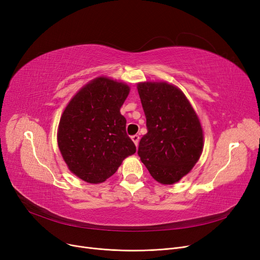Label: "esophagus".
<instances>
[{
	"label": "esophagus",
	"instance_id": "34e87169",
	"mask_svg": "<svg viewBox=\"0 0 260 260\" xmlns=\"http://www.w3.org/2000/svg\"><path fill=\"white\" fill-rule=\"evenodd\" d=\"M132 140L134 141V143H135V145L136 146H138V144H139V140H140V137L138 135H134V136H132Z\"/></svg>",
	"mask_w": 260,
	"mask_h": 260
}]
</instances>
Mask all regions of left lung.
Listing matches in <instances>:
<instances>
[{"mask_svg":"<svg viewBox=\"0 0 260 260\" xmlns=\"http://www.w3.org/2000/svg\"><path fill=\"white\" fill-rule=\"evenodd\" d=\"M137 88L147 127L138 155L156 181L173 184L200 158L203 148L200 121L178 87L167 82H143Z\"/></svg>","mask_w":260,"mask_h":260,"instance_id":"obj_1","label":"left lung"}]
</instances>
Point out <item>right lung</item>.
<instances>
[{"instance_id":"add662e5","label":"right lung","mask_w":260,"mask_h":260,"mask_svg":"<svg viewBox=\"0 0 260 260\" xmlns=\"http://www.w3.org/2000/svg\"><path fill=\"white\" fill-rule=\"evenodd\" d=\"M129 87L105 77L82 87L62 114L58 145L72 173L88 183L113 176L122 161L136 153L120 113Z\"/></svg>"}]
</instances>
